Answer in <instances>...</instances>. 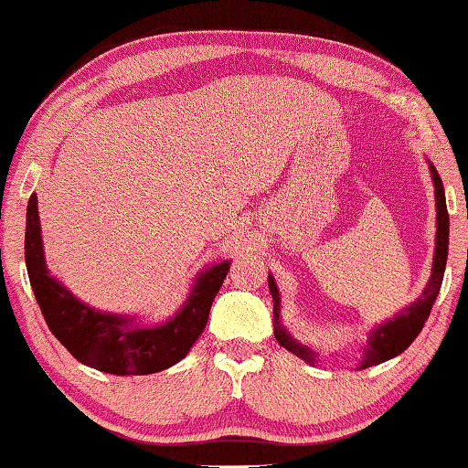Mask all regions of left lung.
Segmentation results:
<instances>
[{
  "instance_id": "1",
  "label": "left lung",
  "mask_w": 468,
  "mask_h": 468,
  "mask_svg": "<svg viewBox=\"0 0 468 468\" xmlns=\"http://www.w3.org/2000/svg\"><path fill=\"white\" fill-rule=\"evenodd\" d=\"M431 175L432 181H435V198H437V247H435V261H432V274L431 281L426 284L424 293L418 297V300L411 303L410 308H403L392 321L384 323L378 327L374 334L369 337L367 348H365V358L361 369H367L371 365L384 363L388 358L401 355V352L410 346L411 342L416 340L420 331L424 327V321L429 318L432 303L437 300L439 289H441L443 282V272H445V261H448V242H450V215H448V207H445V194H443V184L441 177H439L437 168L431 165ZM268 287L270 293H272L274 300V335L279 340L281 346H284L287 350L293 352L303 361L314 363L316 355L310 348H303L297 344L293 337H291L287 331L281 327L279 323V289H276L274 279L268 276Z\"/></svg>"
}]
</instances>
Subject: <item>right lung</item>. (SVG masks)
<instances>
[{"label":"right lung","mask_w":468,"mask_h":468,"mask_svg":"<svg viewBox=\"0 0 468 468\" xmlns=\"http://www.w3.org/2000/svg\"><path fill=\"white\" fill-rule=\"evenodd\" d=\"M39 232L37 198L33 194L27 207L25 261L44 321L80 363L113 376L155 374L181 361L207 327L213 300L229 270V261H221L200 274L184 310L168 323L131 327L126 318L84 306L48 276Z\"/></svg>","instance_id":"1"}]
</instances>
